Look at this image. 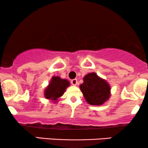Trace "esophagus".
Here are the masks:
<instances>
[{
	"label": "esophagus",
	"instance_id": "esophagus-1",
	"mask_svg": "<svg viewBox=\"0 0 148 148\" xmlns=\"http://www.w3.org/2000/svg\"><path fill=\"white\" fill-rule=\"evenodd\" d=\"M71 84H72L73 86H76V85L78 84L77 80H76V79H72V81H71Z\"/></svg>",
	"mask_w": 148,
	"mask_h": 148
}]
</instances>
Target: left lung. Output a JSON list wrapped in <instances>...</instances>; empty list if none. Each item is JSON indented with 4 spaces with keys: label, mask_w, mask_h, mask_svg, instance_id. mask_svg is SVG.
Segmentation results:
<instances>
[{
    "label": "left lung",
    "mask_w": 148,
    "mask_h": 148,
    "mask_svg": "<svg viewBox=\"0 0 148 148\" xmlns=\"http://www.w3.org/2000/svg\"><path fill=\"white\" fill-rule=\"evenodd\" d=\"M80 89L87 102L90 105L100 106L110 97L109 84L95 72L84 76V83L80 85Z\"/></svg>",
    "instance_id": "8db88e82"
}]
</instances>
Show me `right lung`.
<instances>
[{
  "label": "right lung",
  "instance_id": "right-lung-1",
  "mask_svg": "<svg viewBox=\"0 0 148 148\" xmlns=\"http://www.w3.org/2000/svg\"><path fill=\"white\" fill-rule=\"evenodd\" d=\"M69 86L67 80L60 79L59 76H53L49 86L45 89V96L47 99L57 101L64 94L66 88Z\"/></svg>",
  "mask_w": 148,
  "mask_h": 148
}]
</instances>
